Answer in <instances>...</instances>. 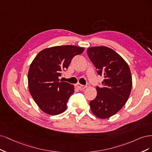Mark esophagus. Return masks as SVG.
Listing matches in <instances>:
<instances>
[{
  "instance_id": "esophagus-1",
  "label": "esophagus",
  "mask_w": 152,
  "mask_h": 152,
  "mask_svg": "<svg viewBox=\"0 0 152 152\" xmlns=\"http://www.w3.org/2000/svg\"><path fill=\"white\" fill-rule=\"evenodd\" d=\"M75 86H76V88L77 89L80 90H83L85 89L86 88V86L81 85V84H80V83H77V84H76V85H75Z\"/></svg>"
}]
</instances>
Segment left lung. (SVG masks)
<instances>
[{
    "label": "left lung",
    "mask_w": 152,
    "mask_h": 152,
    "mask_svg": "<svg viewBox=\"0 0 152 152\" xmlns=\"http://www.w3.org/2000/svg\"><path fill=\"white\" fill-rule=\"evenodd\" d=\"M87 54L98 74L104 77L103 86L96 88L97 95L90 102V109L99 118L107 119L117 113L128 100L132 88L129 67L120 55L105 46L90 47Z\"/></svg>",
    "instance_id": "left-lung-1"
}]
</instances>
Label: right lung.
Returning <instances> with one entry per match:
<instances>
[{
	"label": "right lung",
	"instance_id": "obj_1",
	"mask_svg": "<svg viewBox=\"0 0 152 152\" xmlns=\"http://www.w3.org/2000/svg\"><path fill=\"white\" fill-rule=\"evenodd\" d=\"M85 48L61 45L41 50L32 61L28 73V88L35 103L43 112L56 115L64 112L75 86L60 80L61 72L67 69L75 56Z\"/></svg>",
	"mask_w": 152,
	"mask_h": 152
}]
</instances>
